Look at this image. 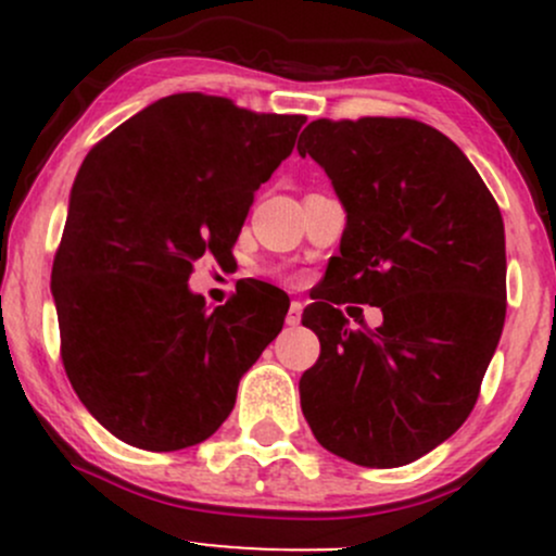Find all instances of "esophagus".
<instances>
[{
	"label": "esophagus",
	"mask_w": 556,
	"mask_h": 556,
	"mask_svg": "<svg viewBox=\"0 0 556 556\" xmlns=\"http://www.w3.org/2000/svg\"><path fill=\"white\" fill-rule=\"evenodd\" d=\"M300 318H303V305L298 303V300H292L290 303V311H287V327H298L300 324Z\"/></svg>",
	"instance_id": "34e87169"
}]
</instances>
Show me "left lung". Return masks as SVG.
<instances>
[{
    "label": "left lung",
    "instance_id": "1",
    "mask_svg": "<svg viewBox=\"0 0 556 556\" xmlns=\"http://www.w3.org/2000/svg\"><path fill=\"white\" fill-rule=\"evenodd\" d=\"M348 214L329 290L305 308L321 355L300 407L324 450L366 468L407 465L473 410L507 311L504 225L468 156L416 119H314L298 140ZM382 308L346 329L337 304Z\"/></svg>",
    "mask_w": 556,
    "mask_h": 556
}]
</instances>
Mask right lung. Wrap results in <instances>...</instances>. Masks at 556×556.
<instances>
[{
  "mask_svg": "<svg viewBox=\"0 0 556 556\" xmlns=\"http://www.w3.org/2000/svg\"><path fill=\"white\" fill-rule=\"evenodd\" d=\"M303 123L175 93L83 159L52 266L62 363L86 410L125 444L175 452L212 437L282 331L271 287L212 311L188 279L201 256L227 258Z\"/></svg>",
  "mask_w": 556,
  "mask_h": 556,
  "instance_id": "add662e5",
  "label": "right lung"
}]
</instances>
